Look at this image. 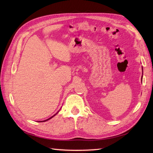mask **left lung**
I'll return each mask as SVG.
<instances>
[{
	"instance_id": "8db88e82",
	"label": "left lung",
	"mask_w": 153,
	"mask_h": 153,
	"mask_svg": "<svg viewBox=\"0 0 153 153\" xmlns=\"http://www.w3.org/2000/svg\"><path fill=\"white\" fill-rule=\"evenodd\" d=\"M141 80H142V78H141Z\"/></svg>"
}]
</instances>
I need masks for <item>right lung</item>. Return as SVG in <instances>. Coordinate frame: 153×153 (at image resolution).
I'll use <instances>...</instances> for the list:
<instances>
[{"label": "right lung", "instance_id": "add662e5", "mask_svg": "<svg viewBox=\"0 0 153 153\" xmlns=\"http://www.w3.org/2000/svg\"><path fill=\"white\" fill-rule=\"evenodd\" d=\"M57 113H58V112H57ZM57 113H56V114H57ZM55 115H56V114H54L53 116H55ZM53 117H50V118H48V119H47V120H44V121H40V122H45V121H46V120H50V118H52V117H53Z\"/></svg>", "mask_w": 153, "mask_h": 153}]
</instances>
